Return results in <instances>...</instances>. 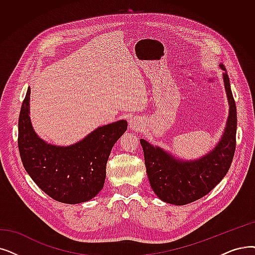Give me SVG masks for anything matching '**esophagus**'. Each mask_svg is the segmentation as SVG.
<instances>
[{
	"label": "esophagus",
	"mask_w": 255,
	"mask_h": 255,
	"mask_svg": "<svg viewBox=\"0 0 255 255\" xmlns=\"http://www.w3.org/2000/svg\"><path fill=\"white\" fill-rule=\"evenodd\" d=\"M138 121H137V119H131L130 120V122H129V125H130V128L132 129V130H136V129H138Z\"/></svg>",
	"instance_id": "esophagus-1"
}]
</instances>
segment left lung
Returning a JSON list of instances; mask_svg holds the SVG:
<instances>
[{
    "instance_id": "left-lung-1",
    "label": "left lung",
    "mask_w": 255,
    "mask_h": 255,
    "mask_svg": "<svg viewBox=\"0 0 255 255\" xmlns=\"http://www.w3.org/2000/svg\"><path fill=\"white\" fill-rule=\"evenodd\" d=\"M220 66L225 70L223 64ZM223 76L230 110L222 139L212 152L195 161H181L145 139H139L150 185L164 202L185 205L201 199L224 178L230 168L236 151L238 119L228 75L225 73Z\"/></svg>"
}]
</instances>
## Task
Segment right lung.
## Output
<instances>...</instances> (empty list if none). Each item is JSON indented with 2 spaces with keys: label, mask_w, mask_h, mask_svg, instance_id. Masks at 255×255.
I'll list each match as a JSON object with an SVG mask.
<instances>
[{
  "label": "right lung",
  "mask_w": 255,
  "mask_h": 255,
  "mask_svg": "<svg viewBox=\"0 0 255 255\" xmlns=\"http://www.w3.org/2000/svg\"><path fill=\"white\" fill-rule=\"evenodd\" d=\"M30 87L18 118V150L24 168L39 189L54 200L77 204L91 200L103 189L106 163L127 122L99 127L81 141L57 147L40 139L29 117Z\"/></svg>",
  "instance_id": "1"
}]
</instances>
